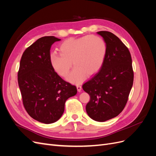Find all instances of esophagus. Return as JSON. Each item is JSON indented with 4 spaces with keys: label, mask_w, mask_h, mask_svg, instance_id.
<instances>
[{
    "label": "esophagus",
    "mask_w": 156,
    "mask_h": 156,
    "mask_svg": "<svg viewBox=\"0 0 156 156\" xmlns=\"http://www.w3.org/2000/svg\"><path fill=\"white\" fill-rule=\"evenodd\" d=\"M76 87H77V89L78 92H81V90H82V87H81V85H80V84H77Z\"/></svg>",
    "instance_id": "34e87169"
}]
</instances>
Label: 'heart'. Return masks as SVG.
I'll use <instances>...</instances> for the list:
<instances>
[{
	"mask_svg": "<svg viewBox=\"0 0 156 156\" xmlns=\"http://www.w3.org/2000/svg\"><path fill=\"white\" fill-rule=\"evenodd\" d=\"M60 54L52 53L51 63L60 75L68 76L73 65L74 69L69 75L71 82L79 83L87 76L96 73L101 68L107 53V45L98 36L87 35L77 39H68L60 45Z\"/></svg>",
	"mask_w": 156,
	"mask_h": 156,
	"instance_id": "obj_1",
	"label": "heart"
}]
</instances>
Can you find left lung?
Instances as JSON below:
<instances>
[{
    "label": "left lung",
    "instance_id": "obj_1",
    "mask_svg": "<svg viewBox=\"0 0 156 156\" xmlns=\"http://www.w3.org/2000/svg\"><path fill=\"white\" fill-rule=\"evenodd\" d=\"M107 45L104 62L100 71L83 85L90 100L88 115L94 120L105 122L119 115L124 108L133 83L129 51L112 32H97Z\"/></svg>",
    "mask_w": 156,
    "mask_h": 156
}]
</instances>
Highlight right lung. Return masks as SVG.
<instances>
[{
  "label": "right lung",
  "mask_w": 156,
  "mask_h": 156,
  "mask_svg": "<svg viewBox=\"0 0 156 156\" xmlns=\"http://www.w3.org/2000/svg\"><path fill=\"white\" fill-rule=\"evenodd\" d=\"M60 40L55 36L36 40L23 53L17 74L25 110L32 119L48 124L60 119L66 101L77 92L76 87L61 78L51 63V45Z\"/></svg>",
  "instance_id": "obj_1"
}]
</instances>
